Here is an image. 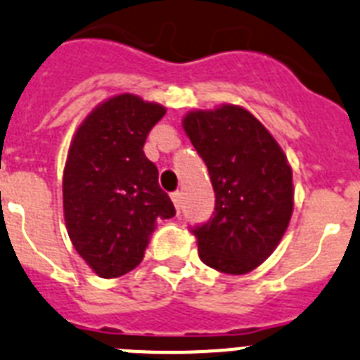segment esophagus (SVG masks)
Returning <instances> with one entry per match:
<instances>
[{
	"label": "esophagus",
	"mask_w": 360,
	"mask_h": 360,
	"mask_svg": "<svg viewBox=\"0 0 360 360\" xmlns=\"http://www.w3.org/2000/svg\"><path fill=\"white\" fill-rule=\"evenodd\" d=\"M171 200H173L174 207H176V211L180 213V207H182V193H180V191L171 193Z\"/></svg>",
	"instance_id": "34e87169"
}]
</instances>
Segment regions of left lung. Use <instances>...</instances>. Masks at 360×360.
Returning a JSON list of instances; mask_svg holds the SVG:
<instances>
[{
	"label": "left lung",
	"mask_w": 360,
	"mask_h": 360,
	"mask_svg": "<svg viewBox=\"0 0 360 360\" xmlns=\"http://www.w3.org/2000/svg\"><path fill=\"white\" fill-rule=\"evenodd\" d=\"M207 165L214 213L193 227L202 262L244 275L268 259L293 213V174L269 131L238 105L191 110L182 122Z\"/></svg>",
	"instance_id": "1"
}]
</instances>
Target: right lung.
Instances as JSON below:
<instances>
[{
    "label": "right lung",
    "instance_id": "add662e5",
    "mask_svg": "<svg viewBox=\"0 0 360 360\" xmlns=\"http://www.w3.org/2000/svg\"><path fill=\"white\" fill-rule=\"evenodd\" d=\"M165 107L118 94L92 109L76 131L63 171V213L79 257L101 278L142 262L156 222L174 217L158 186V169L143 155L147 134Z\"/></svg>",
    "mask_w": 360,
    "mask_h": 360
}]
</instances>
